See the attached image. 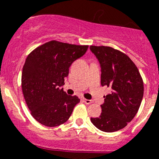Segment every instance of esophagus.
<instances>
[{
  "mask_svg": "<svg viewBox=\"0 0 159 159\" xmlns=\"http://www.w3.org/2000/svg\"><path fill=\"white\" fill-rule=\"evenodd\" d=\"M83 101H84V102L85 104H91V103H93V100H89V99H85V98H84L83 99Z\"/></svg>",
  "mask_w": 159,
  "mask_h": 159,
  "instance_id": "esophagus-1",
  "label": "esophagus"
}]
</instances>
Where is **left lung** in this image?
I'll use <instances>...</instances> for the list:
<instances>
[{
	"mask_svg": "<svg viewBox=\"0 0 159 159\" xmlns=\"http://www.w3.org/2000/svg\"><path fill=\"white\" fill-rule=\"evenodd\" d=\"M101 65V84L111 89L104 96L102 114L91 118L96 128L106 132L119 131L131 122L138 111L144 94V84L138 69L128 55L108 46L91 45Z\"/></svg>",
	"mask_w": 159,
	"mask_h": 159,
	"instance_id": "left-lung-1",
	"label": "left lung"
}]
</instances>
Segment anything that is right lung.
<instances>
[{
  "label": "right lung",
  "instance_id": "right-lung-1",
  "mask_svg": "<svg viewBox=\"0 0 159 159\" xmlns=\"http://www.w3.org/2000/svg\"><path fill=\"white\" fill-rule=\"evenodd\" d=\"M88 48L51 40L27 56L22 73V89L31 115L40 124L56 127L70 118L80 100L67 95L61 87L72 62L82 57Z\"/></svg>",
  "mask_w": 159,
  "mask_h": 159
}]
</instances>
